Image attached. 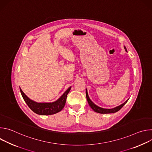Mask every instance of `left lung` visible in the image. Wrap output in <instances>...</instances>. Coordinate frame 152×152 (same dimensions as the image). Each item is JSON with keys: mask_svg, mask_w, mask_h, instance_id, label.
<instances>
[{"mask_svg": "<svg viewBox=\"0 0 152 152\" xmlns=\"http://www.w3.org/2000/svg\"><path fill=\"white\" fill-rule=\"evenodd\" d=\"M124 49L127 52V49L126 48V47L124 46ZM86 99H87V101L88 102V104L90 105V106L92 108V110H93L94 111L97 113H100V114H110V113H116L117 111H118L120 110H121V108L127 103V102L128 101V100H127L124 103H123V104L115 107H114V108H112V109H105V108H102V107H100L98 106H97L96 104H95L90 99L89 96H88V92H87V90H86Z\"/></svg>", "mask_w": 152, "mask_h": 152, "instance_id": "1", "label": "left lung"}]
</instances>
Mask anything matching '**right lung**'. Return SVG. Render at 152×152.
<instances>
[{
	"mask_svg": "<svg viewBox=\"0 0 152 152\" xmlns=\"http://www.w3.org/2000/svg\"><path fill=\"white\" fill-rule=\"evenodd\" d=\"M70 90L71 86L55 102L52 103H38L30 99L20 88L21 96L30 109L35 113L42 115H52L61 111L66 104L67 94Z\"/></svg>",
	"mask_w": 152,
	"mask_h": 152,
	"instance_id": "add662e5",
	"label": "right lung"
}]
</instances>
